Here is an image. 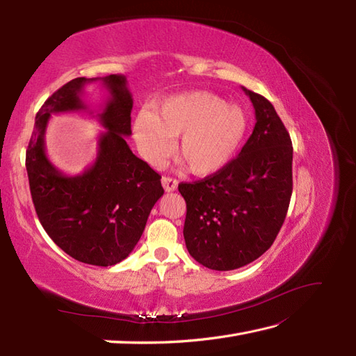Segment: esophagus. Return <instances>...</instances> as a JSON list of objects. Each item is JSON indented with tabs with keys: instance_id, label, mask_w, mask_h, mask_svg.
Segmentation results:
<instances>
[{
	"instance_id": "34e87169",
	"label": "esophagus",
	"mask_w": 356,
	"mask_h": 356,
	"mask_svg": "<svg viewBox=\"0 0 356 356\" xmlns=\"http://www.w3.org/2000/svg\"><path fill=\"white\" fill-rule=\"evenodd\" d=\"M162 185H163L166 193H171V191H176V190H177L179 182H177L176 179L166 177V176H165V177H162Z\"/></svg>"
}]
</instances>
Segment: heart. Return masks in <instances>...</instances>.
<instances>
[{
    "label": "heart",
    "instance_id": "heart-1",
    "mask_svg": "<svg viewBox=\"0 0 356 356\" xmlns=\"http://www.w3.org/2000/svg\"><path fill=\"white\" fill-rule=\"evenodd\" d=\"M248 118L238 105H228L209 92H188L165 97L153 110L133 120V134L140 153L161 163L177 138V162L194 174L216 172L231 161L243 139Z\"/></svg>",
    "mask_w": 356,
    "mask_h": 356
}]
</instances>
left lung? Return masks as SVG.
I'll return each mask as SVG.
<instances>
[{
    "label": "left lung",
    "mask_w": 356,
    "mask_h": 356,
    "mask_svg": "<svg viewBox=\"0 0 356 356\" xmlns=\"http://www.w3.org/2000/svg\"><path fill=\"white\" fill-rule=\"evenodd\" d=\"M243 92L257 122L240 154L213 176L179 184L186 202L188 252L214 270L238 269L266 252L292 195L291 136L266 97Z\"/></svg>",
    "instance_id": "left-lung-1"
}]
</instances>
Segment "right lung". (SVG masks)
Returning a JSON list of instances; mask_svg holds the SVG:
<instances>
[{
  "label": "right lung",
  "instance_id": "add662e5",
  "mask_svg": "<svg viewBox=\"0 0 356 356\" xmlns=\"http://www.w3.org/2000/svg\"><path fill=\"white\" fill-rule=\"evenodd\" d=\"M99 80L109 97L100 118L106 131L98 141L95 163L78 177H65L44 154L43 136L51 114L83 111L80 96ZM133 97L124 74L76 78L56 90L40 111L26 151L30 194L49 237L74 260L113 266L138 245L154 203L163 195L161 176L133 154Z\"/></svg>",
  "mask_w": 356,
  "mask_h": 356
}]
</instances>
